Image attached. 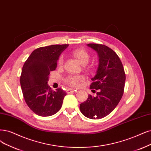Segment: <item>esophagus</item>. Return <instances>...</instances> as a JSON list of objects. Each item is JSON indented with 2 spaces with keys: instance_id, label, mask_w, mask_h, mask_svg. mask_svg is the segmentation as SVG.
Listing matches in <instances>:
<instances>
[{
  "instance_id": "1",
  "label": "esophagus",
  "mask_w": 151,
  "mask_h": 151,
  "mask_svg": "<svg viewBox=\"0 0 151 151\" xmlns=\"http://www.w3.org/2000/svg\"><path fill=\"white\" fill-rule=\"evenodd\" d=\"M76 91V90H73V89H68V90H66V93H73V92H75Z\"/></svg>"
}]
</instances>
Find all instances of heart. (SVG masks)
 Here are the masks:
<instances>
[{"instance_id": "b5f03b06", "label": "heart", "mask_w": 151, "mask_h": 151, "mask_svg": "<svg viewBox=\"0 0 151 151\" xmlns=\"http://www.w3.org/2000/svg\"><path fill=\"white\" fill-rule=\"evenodd\" d=\"M71 54L78 60L81 64L85 65V69L86 71H90V68L86 64L90 60V55L86 50L83 48H76L71 50ZM63 61L64 59L63 55H60L57 61L58 66H62L63 65ZM83 80H84V77L82 75H69L64 79V82L70 86L76 87L78 85L79 83L82 81Z\"/></svg>"}]
</instances>
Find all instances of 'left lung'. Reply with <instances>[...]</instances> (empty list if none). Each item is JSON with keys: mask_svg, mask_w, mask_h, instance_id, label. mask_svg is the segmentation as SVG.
I'll use <instances>...</instances> for the list:
<instances>
[{"mask_svg": "<svg viewBox=\"0 0 151 151\" xmlns=\"http://www.w3.org/2000/svg\"><path fill=\"white\" fill-rule=\"evenodd\" d=\"M88 46L98 52L99 65L96 75L91 79L90 88L96 96L88 95L81 103V113L92 119H101L110 114L118 104L123 95L126 74L118 55L102 44L89 43Z\"/></svg>", "mask_w": 151, "mask_h": 151, "instance_id": "left-lung-1", "label": "left lung"}]
</instances>
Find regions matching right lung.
Segmentation results:
<instances>
[{
	"label": "right lung",
	"instance_id": "right-lung-1",
	"mask_svg": "<svg viewBox=\"0 0 151 151\" xmlns=\"http://www.w3.org/2000/svg\"><path fill=\"white\" fill-rule=\"evenodd\" d=\"M68 44L53 45L35 49L25 61L20 75V85L25 101L36 114L50 116L57 113L66 93L62 89L53 91L47 83L55 70L61 53Z\"/></svg>",
	"mask_w": 151,
	"mask_h": 151
}]
</instances>
